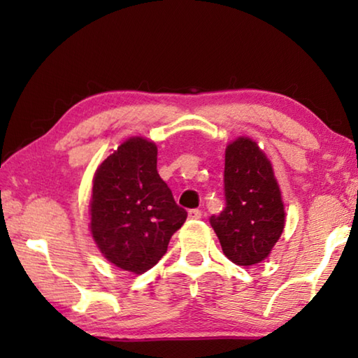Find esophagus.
I'll list each match as a JSON object with an SVG mask.
<instances>
[{
	"label": "esophagus",
	"mask_w": 358,
	"mask_h": 358,
	"mask_svg": "<svg viewBox=\"0 0 358 358\" xmlns=\"http://www.w3.org/2000/svg\"><path fill=\"white\" fill-rule=\"evenodd\" d=\"M187 217H189V220H201L202 217V211L201 210H189L187 211Z\"/></svg>",
	"instance_id": "1"
}]
</instances>
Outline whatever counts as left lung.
<instances>
[{"mask_svg":"<svg viewBox=\"0 0 358 358\" xmlns=\"http://www.w3.org/2000/svg\"><path fill=\"white\" fill-rule=\"evenodd\" d=\"M224 194L226 208L210 217L222 252L237 265L262 262L281 237L286 213L271 162L251 138L227 145Z\"/></svg>","mask_w":358,"mask_h":358,"instance_id":"left-lung-1","label":"left lung"}]
</instances>
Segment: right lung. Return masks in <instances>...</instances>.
Here are the masks:
<instances>
[{"label": "right lung", "mask_w": 358, "mask_h": 358, "mask_svg": "<svg viewBox=\"0 0 358 358\" xmlns=\"http://www.w3.org/2000/svg\"><path fill=\"white\" fill-rule=\"evenodd\" d=\"M156 161L153 142L131 137L102 162L93 178V238L108 262L136 275L159 262L187 216L157 173Z\"/></svg>", "instance_id": "obj_1"}]
</instances>
